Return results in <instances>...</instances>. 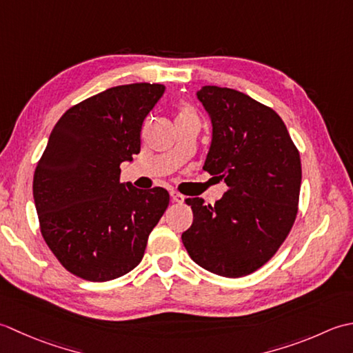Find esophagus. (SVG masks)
<instances>
[{
    "label": "esophagus",
    "mask_w": 353,
    "mask_h": 353,
    "mask_svg": "<svg viewBox=\"0 0 353 353\" xmlns=\"http://www.w3.org/2000/svg\"><path fill=\"white\" fill-rule=\"evenodd\" d=\"M170 198H172V201H174V203H183V201H184V196L179 195V193L175 192V190H170Z\"/></svg>",
    "instance_id": "esophagus-1"
}]
</instances>
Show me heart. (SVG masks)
<instances>
[{
  "mask_svg": "<svg viewBox=\"0 0 353 353\" xmlns=\"http://www.w3.org/2000/svg\"><path fill=\"white\" fill-rule=\"evenodd\" d=\"M193 116H195V112H193V110L189 105H183L179 108L178 117H193Z\"/></svg>",
  "mask_w": 353,
  "mask_h": 353,
  "instance_id": "b5f03b06",
  "label": "heart"
}]
</instances>
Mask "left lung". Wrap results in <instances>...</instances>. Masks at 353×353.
Here are the masks:
<instances>
[{"mask_svg":"<svg viewBox=\"0 0 353 353\" xmlns=\"http://www.w3.org/2000/svg\"><path fill=\"white\" fill-rule=\"evenodd\" d=\"M196 96L213 125L204 170L228 189L214 205L185 199L193 222L181 239L199 267L243 277L263 267L291 232L299 212L300 154L270 106L210 85Z\"/></svg>","mask_w":353,"mask_h":353,"instance_id":"obj_1","label":"left lung"}]
</instances>
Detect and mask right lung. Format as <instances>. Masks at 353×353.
Here are the masks:
<instances>
[{
  "label": "right lung",
  "instance_id": "add662e5",
  "mask_svg": "<svg viewBox=\"0 0 353 353\" xmlns=\"http://www.w3.org/2000/svg\"><path fill=\"white\" fill-rule=\"evenodd\" d=\"M163 92L160 83L112 86L71 106L50 134L33 198L41 234L71 274L106 282L141 262L169 193L120 183V164L140 152L141 125Z\"/></svg>",
  "mask_w": 353,
  "mask_h": 353
}]
</instances>
